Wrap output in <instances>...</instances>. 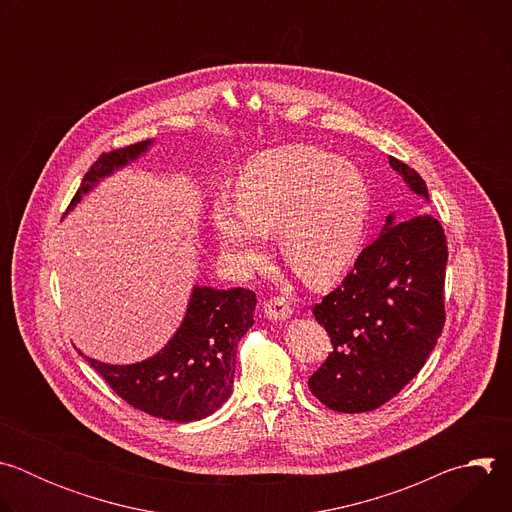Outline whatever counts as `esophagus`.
Instances as JSON below:
<instances>
[{
	"label": "esophagus",
	"mask_w": 512,
	"mask_h": 512,
	"mask_svg": "<svg viewBox=\"0 0 512 512\" xmlns=\"http://www.w3.org/2000/svg\"><path fill=\"white\" fill-rule=\"evenodd\" d=\"M263 312L269 320H275V322H283L291 316V306L287 304L285 298H271L265 302L263 306Z\"/></svg>",
	"instance_id": "esophagus-1"
}]
</instances>
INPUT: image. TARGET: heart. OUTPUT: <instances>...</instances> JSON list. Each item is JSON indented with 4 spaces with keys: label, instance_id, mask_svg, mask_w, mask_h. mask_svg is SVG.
Returning a JSON list of instances; mask_svg holds the SVG:
<instances>
[{
    "label": "heart",
    "instance_id": "1",
    "mask_svg": "<svg viewBox=\"0 0 512 512\" xmlns=\"http://www.w3.org/2000/svg\"><path fill=\"white\" fill-rule=\"evenodd\" d=\"M371 218L362 170L308 143L249 158L235 178V202L216 196L210 227L218 249L239 269L257 267L277 233L285 263L308 285L338 281L358 259Z\"/></svg>",
    "mask_w": 512,
    "mask_h": 512
}]
</instances>
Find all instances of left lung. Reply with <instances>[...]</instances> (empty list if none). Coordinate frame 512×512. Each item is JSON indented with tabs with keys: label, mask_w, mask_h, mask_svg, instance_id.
<instances>
[{
	"label": "left lung",
	"mask_w": 512,
	"mask_h": 512,
	"mask_svg": "<svg viewBox=\"0 0 512 512\" xmlns=\"http://www.w3.org/2000/svg\"><path fill=\"white\" fill-rule=\"evenodd\" d=\"M389 166L429 202L413 168L395 158ZM446 263L448 243L435 216L421 212L395 223L389 214L342 285L314 306L332 352L308 381L312 395L340 413L373 411L393 399L442 336Z\"/></svg>",
	"instance_id": "left-lung-1"
}]
</instances>
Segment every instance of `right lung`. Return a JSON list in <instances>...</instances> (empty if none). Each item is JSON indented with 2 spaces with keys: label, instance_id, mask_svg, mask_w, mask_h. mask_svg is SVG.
I'll return each mask as SVG.
<instances>
[{
  "label": "right lung",
  "instance_id": "1",
  "mask_svg": "<svg viewBox=\"0 0 512 512\" xmlns=\"http://www.w3.org/2000/svg\"><path fill=\"white\" fill-rule=\"evenodd\" d=\"M150 145L148 139L103 154L85 174L66 212L103 178L148 152ZM255 306L251 289L194 285L180 328L158 354L135 364H107L89 356L87 360L131 407L176 423L198 421L212 415L233 391L237 344L253 326Z\"/></svg>",
  "mask_w": 512,
  "mask_h": 512
}]
</instances>
